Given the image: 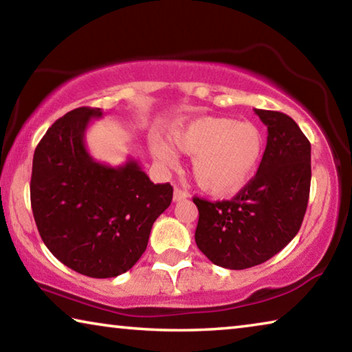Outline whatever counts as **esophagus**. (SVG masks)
Returning <instances> with one entry per match:
<instances>
[{"label":"esophagus","mask_w":352,"mask_h":352,"mask_svg":"<svg viewBox=\"0 0 352 352\" xmlns=\"http://www.w3.org/2000/svg\"><path fill=\"white\" fill-rule=\"evenodd\" d=\"M186 197H188V192H184V190H182L180 188L174 189V201H180V200H184Z\"/></svg>","instance_id":"obj_1"}]
</instances>
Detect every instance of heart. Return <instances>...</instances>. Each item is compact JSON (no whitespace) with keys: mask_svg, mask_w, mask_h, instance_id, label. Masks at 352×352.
<instances>
[{"mask_svg":"<svg viewBox=\"0 0 352 352\" xmlns=\"http://www.w3.org/2000/svg\"><path fill=\"white\" fill-rule=\"evenodd\" d=\"M170 145L151 138V151L160 164L174 168L175 153L192 157L199 186L212 195H233L252 180L264 157V136L252 122L233 118L204 116L169 133Z\"/></svg>","mask_w":352,"mask_h":352,"instance_id":"b5f03b06","label":"heart"}]
</instances>
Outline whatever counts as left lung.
Listing matches in <instances>:
<instances>
[{
  "mask_svg": "<svg viewBox=\"0 0 352 352\" xmlns=\"http://www.w3.org/2000/svg\"><path fill=\"white\" fill-rule=\"evenodd\" d=\"M254 113L267 126V146L256 175L231 200L194 197L195 243L212 264L243 270L269 261L294 239L311 190V142L281 111Z\"/></svg>",
  "mask_w": 352,
  "mask_h": 352,
  "instance_id": "obj_1",
  "label": "left lung"
}]
</instances>
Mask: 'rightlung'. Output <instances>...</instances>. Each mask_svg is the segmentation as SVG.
Instances as JSON below:
<instances>
[{
	"instance_id": "add662e5",
	"label": "right lung",
	"mask_w": 352,
	"mask_h": 352,
	"mask_svg": "<svg viewBox=\"0 0 352 352\" xmlns=\"http://www.w3.org/2000/svg\"><path fill=\"white\" fill-rule=\"evenodd\" d=\"M102 110L80 107L52 124L34 152L31 205L47 250L80 275L115 278L146 252L155 220L172 201L138 162L113 168L87 151L85 132Z\"/></svg>"
}]
</instances>
